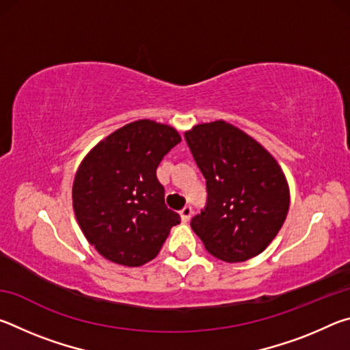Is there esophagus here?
<instances>
[{"label": "esophagus", "mask_w": 350, "mask_h": 350, "mask_svg": "<svg viewBox=\"0 0 350 350\" xmlns=\"http://www.w3.org/2000/svg\"><path fill=\"white\" fill-rule=\"evenodd\" d=\"M179 215H180L182 222H188L189 219H191V216H193V208L189 205H187L185 208H182V211L179 213Z\"/></svg>", "instance_id": "34e87169"}]
</instances>
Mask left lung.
Segmentation results:
<instances>
[{
	"instance_id": "8db88e82",
	"label": "left lung",
	"mask_w": 350,
	"mask_h": 350,
	"mask_svg": "<svg viewBox=\"0 0 350 350\" xmlns=\"http://www.w3.org/2000/svg\"><path fill=\"white\" fill-rule=\"evenodd\" d=\"M206 180L205 210L191 228L206 252L225 262H242L269 247L287 217L290 191L280 163L232 123H200L185 133Z\"/></svg>"
}]
</instances>
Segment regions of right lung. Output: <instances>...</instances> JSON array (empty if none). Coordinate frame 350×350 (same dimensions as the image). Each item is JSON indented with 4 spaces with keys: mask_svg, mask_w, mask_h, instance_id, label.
Masks as SVG:
<instances>
[{
    "mask_svg": "<svg viewBox=\"0 0 350 350\" xmlns=\"http://www.w3.org/2000/svg\"><path fill=\"white\" fill-rule=\"evenodd\" d=\"M182 139L173 126L137 120L118 128L83 159L72 205L85 238L111 262L140 267L161 252L180 217L165 205L156 170Z\"/></svg>",
    "mask_w": 350,
    "mask_h": 350,
    "instance_id": "add662e5",
    "label": "right lung"
}]
</instances>
